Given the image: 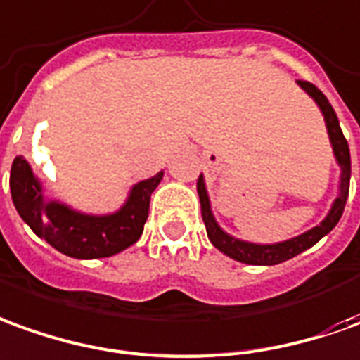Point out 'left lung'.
Instances as JSON below:
<instances>
[{"label":"left lung","mask_w":360,"mask_h":360,"mask_svg":"<svg viewBox=\"0 0 360 360\" xmlns=\"http://www.w3.org/2000/svg\"><path fill=\"white\" fill-rule=\"evenodd\" d=\"M298 84L302 90H306V94H309L314 98V101L319 105L321 113H323V119H326L327 133H329V139H331V147H333V153H335L337 162L341 166L339 195H337V200L331 205V212L327 213L326 219L319 223L317 227H314V229L302 233V235L294 237V239H288V241L274 243V245H257V243L235 239V237L227 235L217 225L212 213V207H210V198H207V192H205L204 178L200 174V178H198V195H200V204H202V219L205 223L207 237H210V241H212L215 249H219L223 255L239 260V262H245V264H266V266H270V264H280L284 260L294 259L296 255L304 252L309 247H314L321 237H326L327 233L331 231L339 223L341 215H343V210H345L347 195H349V182H351V153H349L347 139L343 135V131H341L335 109L331 108V103L321 94V90H317L311 82L298 80Z\"/></svg>","instance_id":"left-lung-1"}]
</instances>
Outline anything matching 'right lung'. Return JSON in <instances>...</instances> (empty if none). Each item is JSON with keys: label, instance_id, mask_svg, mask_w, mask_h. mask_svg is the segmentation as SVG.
Returning a JSON list of instances; mask_svg holds the SVG:
<instances>
[{"label": "right lung", "instance_id": "obj_1", "mask_svg": "<svg viewBox=\"0 0 360 360\" xmlns=\"http://www.w3.org/2000/svg\"><path fill=\"white\" fill-rule=\"evenodd\" d=\"M160 180L162 172L133 186L125 205L109 215H86L60 202H44L41 182L23 156H15L9 188L21 219L51 247L74 259H103L139 241Z\"/></svg>", "mask_w": 360, "mask_h": 360}]
</instances>
